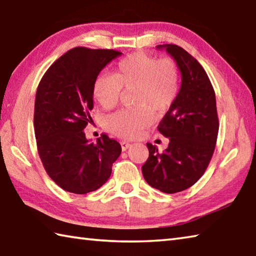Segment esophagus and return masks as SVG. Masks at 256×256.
<instances>
[{"mask_svg":"<svg viewBox=\"0 0 256 256\" xmlns=\"http://www.w3.org/2000/svg\"><path fill=\"white\" fill-rule=\"evenodd\" d=\"M131 146V144L126 141H122L121 142V148H122V151H126V150Z\"/></svg>","mask_w":256,"mask_h":256,"instance_id":"34e87169","label":"esophagus"}]
</instances>
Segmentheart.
Listing matches in <instances>:
<instances>
[{
	"label": "heart",
	"instance_id": "1",
	"mask_svg": "<svg viewBox=\"0 0 256 256\" xmlns=\"http://www.w3.org/2000/svg\"><path fill=\"white\" fill-rule=\"evenodd\" d=\"M124 92H131V108H123L104 120V128L115 136L135 138L152 122V114L171 108L180 91V70L172 58H158L136 52L122 58L112 75L95 78L92 94L104 110L115 108Z\"/></svg>",
	"mask_w": 256,
	"mask_h": 256
}]
</instances>
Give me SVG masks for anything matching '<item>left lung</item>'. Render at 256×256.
I'll return each mask as SVG.
<instances>
[{
  "label": "left lung",
  "mask_w": 256,
  "mask_h": 256,
  "mask_svg": "<svg viewBox=\"0 0 256 256\" xmlns=\"http://www.w3.org/2000/svg\"><path fill=\"white\" fill-rule=\"evenodd\" d=\"M175 60L182 74L181 88L158 130L170 143L163 153L146 143L148 158L143 176L152 188L173 194L196 183L213 156L218 133L216 100L202 65L175 44L158 45Z\"/></svg>",
  "instance_id": "obj_1"
}]
</instances>
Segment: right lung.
I'll return each instance as SVG.
<instances>
[{
	"label": "right lung",
	"mask_w": 256,
	"mask_h": 256,
	"mask_svg": "<svg viewBox=\"0 0 256 256\" xmlns=\"http://www.w3.org/2000/svg\"><path fill=\"white\" fill-rule=\"evenodd\" d=\"M121 54L115 50L74 48L48 68L38 86V152L48 176L68 192L86 194L101 188L121 154V145L106 134L90 143L83 131L92 121L94 80Z\"/></svg>",
	"instance_id": "right-lung-1"
}]
</instances>
